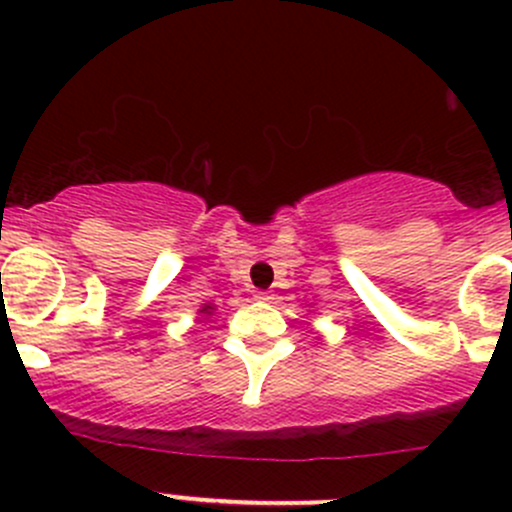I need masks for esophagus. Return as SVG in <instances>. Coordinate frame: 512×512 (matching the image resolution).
<instances>
[{
    "label": "esophagus",
    "instance_id": "obj_1",
    "mask_svg": "<svg viewBox=\"0 0 512 512\" xmlns=\"http://www.w3.org/2000/svg\"><path fill=\"white\" fill-rule=\"evenodd\" d=\"M252 297H255V302H272V299H275V294H272V292H255Z\"/></svg>",
    "mask_w": 512,
    "mask_h": 512
}]
</instances>
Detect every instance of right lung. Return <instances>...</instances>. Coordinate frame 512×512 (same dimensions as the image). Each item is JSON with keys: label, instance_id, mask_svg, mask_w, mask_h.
Masks as SVG:
<instances>
[{"label": "right lung", "instance_id": "right-lung-1", "mask_svg": "<svg viewBox=\"0 0 512 512\" xmlns=\"http://www.w3.org/2000/svg\"><path fill=\"white\" fill-rule=\"evenodd\" d=\"M215 312V304L213 302H208V304H203V307H200L198 309V314H200V317H198V322H200V319H208L210 317V314H213Z\"/></svg>", "mask_w": 512, "mask_h": 512}]
</instances>
